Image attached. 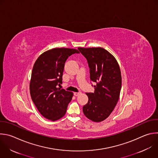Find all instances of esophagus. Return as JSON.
<instances>
[{"label":"esophagus","mask_w":158,"mask_h":158,"mask_svg":"<svg viewBox=\"0 0 158 158\" xmlns=\"http://www.w3.org/2000/svg\"><path fill=\"white\" fill-rule=\"evenodd\" d=\"M81 94V92H74V95L75 96H78V95H79Z\"/></svg>","instance_id":"obj_1"}]
</instances>
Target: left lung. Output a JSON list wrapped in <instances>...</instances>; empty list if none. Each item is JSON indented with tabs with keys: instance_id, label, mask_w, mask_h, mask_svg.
I'll return each mask as SVG.
<instances>
[{
	"instance_id": "8db88e82",
	"label": "left lung",
	"mask_w": 158,
	"mask_h": 158,
	"mask_svg": "<svg viewBox=\"0 0 158 158\" xmlns=\"http://www.w3.org/2000/svg\"><path fill=\"white\" fill-rule=\"evenodd\" d=\"M87 59L90 80L96 83L94 93H86L89 100L83 113L89 120L100 122L111 114L119 99L122 76L115 58L100 47L78 48Z\"/></svg>"
}]
</instances>
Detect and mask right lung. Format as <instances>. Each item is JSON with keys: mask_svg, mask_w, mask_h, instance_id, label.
<instances>
[{"mask_svg": "<svg viewBox=\"0 0 158 158\" xmlns=\"http://www.w3.org/2000/svg\"><path fill=\"white\" fill-rule=\"evenodd\" d=\"M77 49L56 48L42 53L31 72L30 92L32 101L44 118L56 121L66 114L73 92L58 87L62 84L64 63Z\"/></svg>", "mask_w": 158, "mask_h": 158, "instance_id": "obj_1", "label": "right lung"}]
</instances>
